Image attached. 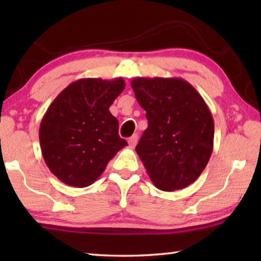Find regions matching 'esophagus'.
<instances>
[{
	"instance_id": "esophagus-1",
	"label": "esophagus",
	"mask_w": 261,
	"mask_h": 261,
	"mask_svg": "<svg viewBox=\"0 0 261 261\" xmlns=\"http://www.w3.org/2000/svg\"><path fill=\"white\" fill-rule=\"evenodd\" d=\"M127 143H129V146H130L131 148H134V147L136 146V145H137V143H138V136L134 135L132 137H130L129 140H127Z\"/></svg>"
}]
</instances>
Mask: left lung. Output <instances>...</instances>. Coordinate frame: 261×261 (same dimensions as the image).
Returning <instances> with one entry per match:
<instances>
[{"label":"left lung","mask_w":261,"mask_h":261,"mask_svg":"<svg viewBox=\"0 0 261 261\" xmlns=\"http://www.w3.org/2000/svg\"><path fill=\"white\" fill-rule=\"evenodd\" d=\"M131 86L148 121L136 152L149 178L162 191L189 187L213 152L214 121L208 106L182 78L137 77Z\"/></svg>","instance_id":"left-lung-1"}]
</instances>
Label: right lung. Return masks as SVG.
I'll use <instances>...</instances> for the list:
<instances>
[{
  "mask_svg": "<svg viewBox=\"0 0 261 261\" xmlns=\"http://www.w3.org/2000/svg\"><path fill=\"white\" fill-rule=\"evenodd\" d=\"M125 87L123 78H83L56 96L43 115L39 140L43 160L62 183L93 184L127 143L109 112Z\"/></svg>",
  "mask_w": 261,
  "mask_h": 261,
  "instance_id": "add662e5",
  "label": "right lung"
}]
</instances>
